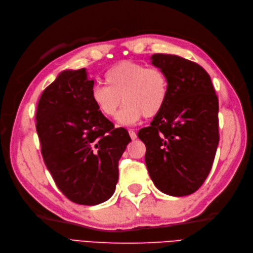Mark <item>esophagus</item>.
I'll use <instances>...</instances> for the list:
<instances>
[{
	"instance_id": "esophagus-1",
	"label": "esophagus",
	"mask_w": 253,
	"mask_h": 253,
	"mask_svg": "<svg viewBox=\"0 0 253 253\" xmlns=\"http://www.w3.org/2000/svg\"><path fill=\"white\" fill-rule=\"evenodd\" d=\"M128 134H129V137H131L132 140H135L137 138V135L136 133L133 131V129H128Z\"/></svg>"
}]
</instances>
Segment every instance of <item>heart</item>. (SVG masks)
I'll return each instance as SVG.
<instances>
[{"mask_svg": "<svg viewBox=\"0 0 253 253\" xmlns=\"http://www.w3.org/2000/svg\"><path fill=\"white\" fill-rule=\"evenodd\" d=\"M104 81L106 86L97 84L91 89V102L106 118L116 117L124 102L125 106L118 116L122 126L135 124L142 116H157L169 96V84L162 71L129 61L110 68L105 73Z\"/></svg>", "mask_w": 253, "mask_h": 253, "instance_id": "obj_1", "label": "heart"}]
</instances>
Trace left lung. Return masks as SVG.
Returning a JSON list of instances; mask_svg holds the SVG:
<instances>
[{
	"label": "left lung",
	"mask_w": 253,
	"mask_h": 253,
	"mask_svg": "<svg viewBox=\"0 0 253 253\" xmlns=\"http://www.w3.org/2000/svg\"><path fill=\"white\" fill-rule=\"evenodd\" d=\"M151 63L168 79L169 96L151 126L138 132L151 179L171 196L194 193L208 176L219 141L218 99L211 78L192 61L155 53Z\"/></svg>",
	"instance_id": "left-lung-1"
}]
</instances>
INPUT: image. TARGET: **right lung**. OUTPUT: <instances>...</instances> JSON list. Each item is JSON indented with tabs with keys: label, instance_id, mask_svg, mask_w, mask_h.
Wrapping results in <instances>:
<instances>
[{
	"label": "right lung",
	"instance_id": "obj_1",
	"mask_svg": "<svg viewBox=\"0 0 253 253\" xmlns=\"http://www.w3.org/2000/svg\"><path fill=\"white\" fill-rule=\"evenodd\" d=\"M94 80L85 68L60 73L43 90L36 120L41 153L57 187L68 200L99 205L114 194L118 162L131 141L91 102Z\"/></svg>",
	"mask_w": 253,
	"mask_h": 253
}]
</instances>
